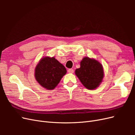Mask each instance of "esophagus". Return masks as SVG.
<instances>
[{
    "instance_id": "obj_1",
    "label": "esophagus",
    "mask_w": 135,
    "mask_h": 135,
    "mask_svg": "<svg viewBox=\"0 0 135 135\" xmlns=\"http://www.w3.org/2000/svg\"><path fill=\"white\" fill-rule=\"evenodd\" d=\"M74 70H73V69H68V73H74Z\"/></svg>"
}]
</instances>
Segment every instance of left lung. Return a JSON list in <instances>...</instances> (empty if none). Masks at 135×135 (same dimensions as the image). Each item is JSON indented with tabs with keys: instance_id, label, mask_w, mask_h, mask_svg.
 Instances as JSON below:
<instances>
[{
	"instance_id": "8db88e82",
	"label": "left lung",
	"mask_w": 135,
	"mask_h": 135,
	"mask_svg": "<svg viewBox=\"0 0 135 135\" xmlns=\"http://www.w3.org/2000/svg\"><path fill=\"white\" fill-rule=\"evenodd\" d=\"M75 74L81 83L88 89H94L99 87L104 77L103 68L95 59L83 58L80 67L75 70Z\"/></svg>"
}]
</instances>
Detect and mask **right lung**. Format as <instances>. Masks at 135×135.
<instances>
[{
    "label": "right lung",
    "instance_id": "right-lung-1",
    "mask_svg": "<svg viewBox=\"0 0 135 135\" xmlns=\"http://www.w3.org/2000/svg\"><path fill=\"white\" fill-rule=\"evenodd\" d=\"M66 73V69L54 57H45L35 68V76L38 82L47 89H54Z\"/></svg>",
    "mask_w": 135,
    "mask_h": 135
}]
</instances>
